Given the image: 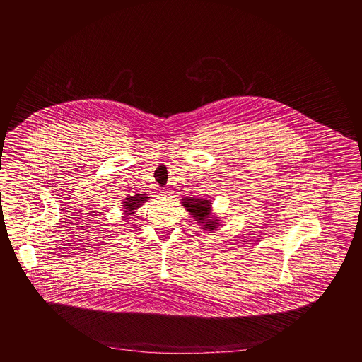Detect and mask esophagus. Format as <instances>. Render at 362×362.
<instances>
[{"mask_svg":"<svg viewBox=\"0 0 362 362\" xmlns=\"http://www.w3.org/2000/svg\"><path fill=\"white\" fill-rule=\"evenodd\" d=\"M173 191L171 189H165L160 192V199L165 200V202H171L173 200Z\"/></svg>","mask_w":362,"mask_h":362,"instance_id":"esophagus-1","label":"esophagus"}]
</instances>
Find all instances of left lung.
I'll list each match as a JSON object with an SVG mask.
<instances>
[{
  "instance_id": "1",
  "label": "left lung",
  "mask_w": 362,
  "mask_h": 362,
  "mask_svg": "<svg viewBox=\"0 0 362 362\" xmlns=\"http://www.w3.org/2000/svg\"><path fill=\"white\" fill-rule=\"evenodd\" d=\"M183 207L192 215L202 226V230H215L219 227L218 219L211 216V202L206 199H197V197H185L182 199Z\"/></svg>"
}]
</instances>
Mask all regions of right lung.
I'll return each mask as SVG.
<instances>
[{"label":"right lung","instance_id":"1","mask_svg":"<svg viewBox=\"0 0 362 362\" xmlns=\"http://www.w3.org/2000/svg\"><path fill=\"white\" fill-rule=\"evenodd\" d=\"M148 197H144L143 194H138V195H134V197H126L122 204H123V211H124V215L126 216H130L134 214L135 209H139L141 206H143V203L147 202Z\"/></svg>","mask_w":362,"mask_h":362}]
</instances>
